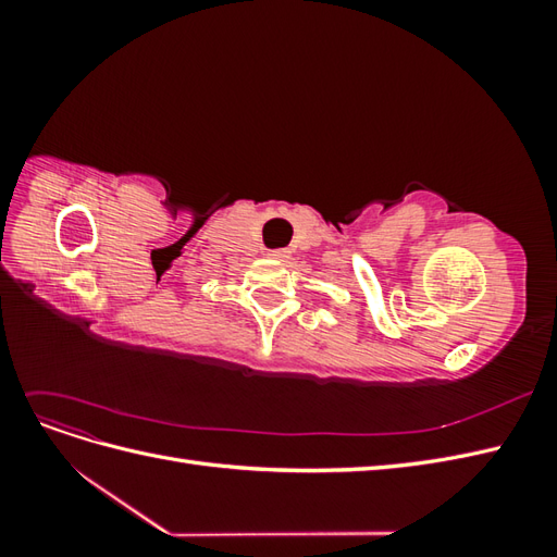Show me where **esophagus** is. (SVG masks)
I'll list each match as a JSON object with an SVG mask.
<instances>
[{"mask_svg":"<svg viewBox=\"0 0 557 557\" xmlns=\"http://www.w3.org/2000/svg\"><path fill=\"white\" fill-rule=\"evenodd\" d=\"M267 256H269V258H272V260H285V258H288V256H290V252H288V250H283V248H278V250H269V252H267Z\"/></svg>","mask_w":557,"mask_h":557,"instance_id":"obj_1","label":"esophagus"}]
</instances>
